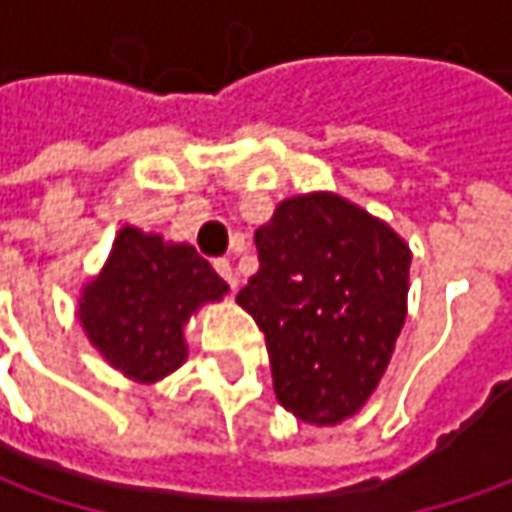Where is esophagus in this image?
<instances>
[{
  "label": "esophagus",
  "mask_w": 512,
  "mask_h": 512,
  "mask_svg": "<svg viewBox=\"0 0 512 512\" xmlns=\"http://www.w3.org/2000/svg\"><path fill=\"white\" fill-rule=\"evenodd\" d=\"M213 267H216V273L225 279L227 285L236 287V282H239V279H236V270H233V265H230V259H213Z\"/></svg>",
  "instance_id": "1"
}]
</instances>
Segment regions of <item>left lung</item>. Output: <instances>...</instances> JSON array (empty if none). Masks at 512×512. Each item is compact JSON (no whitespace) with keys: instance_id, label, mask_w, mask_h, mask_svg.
Here are the masks:
<instances>
[{"instance_id":"8db88e82","label":"left lung","mask_w":512,"mask_h":512,"mask_svg":"<svg viewBox=\"0 0 512 512\" xmlns=\"http://www.w3.org/2000/svg\"><path fill=\"white\" fill-rule=\"evenodd\" d=\"M259 270L236 302L265 333L279 404L310 424L353 416L404 325L410 250L330 193L296 196L256 233Z\"/></svg>"}]
</instances>
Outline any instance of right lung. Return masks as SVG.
<instances>
[{
    "mask_svg": "<svg viewBox=\"0 0 512 512\" xmlns=\"http://www.w3.org/2000/svg\"><path fill=\"white\" fill-rule=\"evenodd\" d=\"M225 279L190 245H165L125 227L108 265L79 302L90 342L116 370L156 382L185 362L182 325L202 305L222 299Z\"/></svg>",
    "mask_w": 512,
    "mask_h": 512,
    "instance_id": "1",
    "label": "right lung"
}]
</instances>
